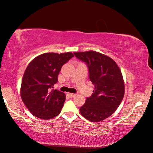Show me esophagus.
I'll return each instance as SVG.
<instances>
[{
	"label": "esophagus",
	"mask_w": 153,
	"mask_h": 153,
	"mask_svg": "<svg viewBox=\"0 0 153 153\" xmlns=\"http://www.w3.org/2000/svg\"><path fill=\"white\" fill-rule=\"evenodd\" d=\"M68 95L70 97H75V96H76V94H74V93H68Z\"/></svg>",
	"instance_id": "1"
}]
</instances>
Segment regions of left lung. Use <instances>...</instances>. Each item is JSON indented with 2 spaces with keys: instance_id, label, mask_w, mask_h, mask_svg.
Masks as SVG:
<instances>
[{
  "instance_id": "8db88e82",
  "label": "left lung",
  "mask_w": 153,
  "mask_h": 153,
  "mask_svg": "<svg viewBox=\"0 0 153 153\" xmlns=\"http://www.w3.org/2000/svg\"><path fill=\"white\" fill-rule=\"evenodd\" d=\"M74 53L87 64L90 81L94 85L91 97L87 98L80 112L90 122L103 121L114 113L124 98L125 85L121 70L113 59L98 52Z\"/></svg>"
}]
</instances>
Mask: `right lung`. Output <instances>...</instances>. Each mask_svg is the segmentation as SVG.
I'll return each instance as SVG.
<instances>
[{
  "mask_svg": "<svg viewBox=\"0 0 153 153\" xmlns=\"http://www.w3.org/2000/svg\"><path fill=\"white\" fill-rule=\"evenodd\" d=\"M73 56L72 52L44 53L29 63L23 76L20 94L34 116L48 120L60 113L66 95L51 89L58 81L62 66Z\"/></svg>",
  "mask_w": 153,
  "mask_h": 153,
  "instance_id": "1",
  "label": "right lung"
}]
</instances>
